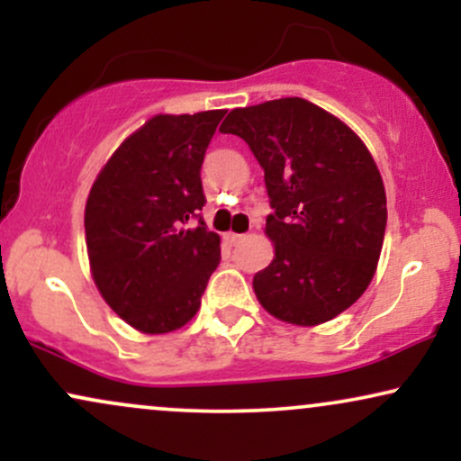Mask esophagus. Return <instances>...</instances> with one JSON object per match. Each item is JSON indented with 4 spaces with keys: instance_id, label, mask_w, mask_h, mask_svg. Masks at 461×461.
Returning a JSON list of instances; mask_svg holds the SVG:
<instances>
[{
    "instance_id": "obj_1",
    "label": "esophagus",
    "mask_w": 461,
    "mask_h": 461,
    "mask_svg": "<svg viewBox=\"0 0 461 461\" xmlns=\"http://www.w3.org/2000/svg\"><path fill=\"white\" fill-rule=\"evenodd\" d=\"M225 238H227V242H230V245H238V242L245 238V234H234V231H231V234H227Z\"/></svg>"
}]
</instances>
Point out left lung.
Returning a JSON list of instances; mask_svg holds the SVG:
<instances>
[{
    "label": "left lung",
    "mask_w": 461,
    "mask_h": 461,
    "mask_svg": "<svg viewBox=\"0 0 461 461\" xmlns=\"http://www.w3.org/2000/svg\"><path fill=\"white\" fill-rule=\"evenodd\" d=\"M221 131L253 151L273 208L275 258L253 277L258 301L293 325L331 321L368 288L384 245L385 190L366 145L301 97L231 110Z\"/></svg>",
    "instance_id": "left-lung-1"
}]
</instances>
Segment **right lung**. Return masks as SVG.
Returning a JSON list of instances; mask_svg holds the SVG:
<instances>
[{
	"mask_svg": "<svg viewBox=\"0 0 461 461\" xmlns=\"http://www.w3.org/2000/svg\"><path fill=\"white\" fill-rule=\"evenodd\" d=\"M223 116H153L121 142L88 194L93 279L105 303L142 333L186 325L221 262V238L201 216V164Z\"/></svg>",
	"mask_w": 461,
	"mask_h": 461,
	"instance_id": "add662e5",
	"label": "right lung"
}]
</instances>
